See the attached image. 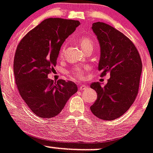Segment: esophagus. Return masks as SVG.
<instances>
[{
	"mask_svg": "<svg viewBox=\"0 0 153 153\" xmlns=\"http://www.w3.org/2000/svg\"><path fill=\"white\" fill-rule=\"evenodd\" d=\"M87 88H88V86H87L86 85H81L79 87V89L82 91V90H85Z\"/></svg>",
	"mask_w": 153,
	"mask_h": 153,
	"instance_id": "34e87169",
	"label": "esophagus"
}]
</instances>
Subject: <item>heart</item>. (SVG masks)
Listing matches in <instances>:
<instances>
[{"instance_id": "1", "label": "heart", "mask_w": 153, "mask_h": 153, "mask_svg": "<svg viewBox=\"0 0 153 153\" xmlns=\"http://www.w3.org/2000/svg\"><path fill=\"white\" fill-rule=\"evenodd\" d=\"M79 45H80L81 48L83 49V51L86 50V49H93L94 48V42L91 38L87 37H83L82 38L79 39ZM64 49H65V46H62L60 51V55L62 56L63 54ZM87 69V67H76V68H73L71 71V74L76 78H82L84 76V73L85 71Z\"/></svg>"}]
</instances>
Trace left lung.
Instances as JSON below:
<instances>
[{"instance_id": "1", "label": "left lung", "mask_w": 153, "mask_h": 153, "mask_svg": "<svg viewBox=\"0 0 153 153\" xmlns=\"http://www.w3.org/2000/svg\"><path fill=\"white\" fill-rule=\"evenodd\" d=\"M92 30L101 46L98 70L101 76L110 74L102 86L93 82L97 97L90 109L103 120H113L126 113L138 94L142 72L140 56L131 40L115 27L104 22L93 23Z\"/></svg>"}]
</instances>
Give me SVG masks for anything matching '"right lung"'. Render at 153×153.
<instances>
[{
  "mask_svg": "<svg viewBox=\"0 0 153 153\" xmlns=\"http://www.w3.org/2000/svg\"><path fill=\"white\" fill-rule=\"evenodd\" d=\"M79 25L76 20L49 18L27 33L18 44L13 62L16 84L33 113L49 119L61 113L77 91L72 81L48 78L54 69L62 43Z\"/></svg>",
  "mask_w": 153,
  "mask_h": 153,
  "instance_id": "obj_1",
  "label": "right lung"
}]
</instances>
